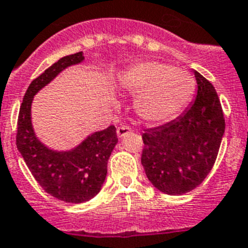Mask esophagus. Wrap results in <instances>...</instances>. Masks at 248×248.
I'll return each mask as SVG.
<instances>
[{
    "label": "esophagus",
    "instance_id": "34e87169",
    "mask_svg": "<svg viewBox=\"0 0 248 248\" xmlns=\"http://www.w3.org/2000/svg\"><path fill=\"white\" fill-rule=\"evenodd\" d=\"M130 132H132V129H130V126H128V125H120L119 128H118V130H116V133H118V137H119V138H123V137L128 136Z\"/></svg>",
    "mask_w": 248,
    "mask_h": 248
}]
</instances>
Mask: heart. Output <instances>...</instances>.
I'll return each instance as SVG.
<instances>
[{"mask_svg": "<svg viewBox=\"0 0 248 248\" xmlns=\"http://www.w3.org/2000/svg\"><path fill=\"white\" fill-rule=\"evenodd\" d=\"M122 86L138 95L136 110L147 120L171 119L185 109L195 92V79L187 72L158 61H143L129 68Z\"/></svg>", "mask_w": 248, "mask_h": 248, "instance_id": "obj_1", "label": "heart"}]
</instances>
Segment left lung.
Listing matches in <instances>:
<instances>
[{
  "label": "left lung",
  "instance_id": "1",
  "mask_svg": "<svg viewBox=\"0 0 248 248\" xmlns=\"http://www.w3.org/2000/svg\"><path fill=\"white\" fill-rule=\"evenodd\" d=\"M198 93L183 115L144 129L142 165L152 185L183 195L204 181L216 162L226 120L214 86L194 71Z\"/></svg>",
  "mask_w": 248,
  "mask_h": 248
}]
</instances>
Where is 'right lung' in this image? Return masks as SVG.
I'll use <instances>...</instances> for the list:
<instances>
[{
	"instance_id": "add662e5",
	"label": "right lung",
	"mask_w": 248,
	"mask_h": 248,
	"mask_svg": "<svg viewBox=\"0 0 248 248\" xmlns=\"http://www.w3.org/2000/svg\"><path fill=\"white\" fill-rule=\"evenodd\" d=\"M85 59L82 52L65 55L36 77L28 87L20 106L16 146L34 179L46 193L65 202H89L101 190L108 173V161L118 143L116 128L110 125L89 136L67 152L46 148L31 125L32 97L63 69Z\"/></svg>"
}]
</instances>
